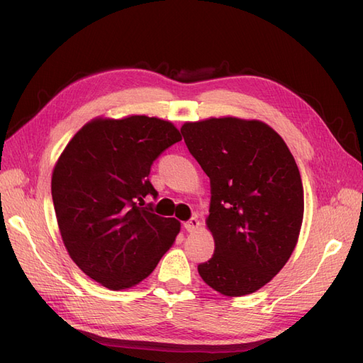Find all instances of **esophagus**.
<instances>
[{"label":"esophagus","instance_id":"1","mask_svg":"<svg viewBox=\"0 0 363 363\" xmlns=\"http://www.w3.org/2000/svg\"><path fill=\"white\" fill-rule=\"evenodd\" d=\"M199 227H200V221H199V218H191L189 221H186L184 223V228L188 230V232H195V230H199Z\"/></svg>","mask_w":363,"mask_h":363}]
</instances>
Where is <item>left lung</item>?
Masks as SVG:
<instances>
[{"instance_id": "8db88e82", "label": "left lung", "mask_w": 363, "mask_h": 363, "mask_svg": "<svg viewBox=\"0 0 363 363\" xmlns=\"http://www.w3.org/2000/svg\"><path fill=\"white\" fill-rule=\"evenodd\" d=\"M186 147L211 179L206 224L215 239L201 279L242 296L276 276L298 240L304 212L300 171L284 140L260 121L211 118L182 127Z\"/></svg>"}]
</instances>
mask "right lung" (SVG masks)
<instances>
[{
    "instance_id": "add662e5",
    "label": "right lung",
    "mask_w": 363,
    "mask_h": 363,
    "mask_svg": "<svg viewBox=\"0 0 363 363\" xmlns=\"http://www.w3.org/2000/svg\"><path fill=\"white\" fill-rule=\"evenodd\" d=\"M182 140L169 121L135 115L87 123L62 152L51 195L63 244L86 276L119 291L147 279L180 223L144 206L157 199L151 164Z\"/></svg>"
}]
</instances>
